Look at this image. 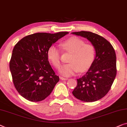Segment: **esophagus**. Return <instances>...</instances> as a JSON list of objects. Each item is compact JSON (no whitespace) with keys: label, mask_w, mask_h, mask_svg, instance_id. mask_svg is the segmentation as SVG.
I'll list each match as a JSON object with an SVG mask.
<instances>
[{"label":"esophagus","mask_w":127,"mask_h":127,"mask_svg":"<svg viewBox=\"0 0 127 127\" xmlns=\"http://www.w3.org/2000/svg\"><path fill=\"white\" fill-rule=\"evenodd\" d=\"M60 79L61 80H67V78H65V77H60Z\"/></svg>","instance_id":"34e87169"}]
</instances>
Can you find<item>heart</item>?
Here are the masks:
<instances>
[{
    "mask_svg": "<svg viewBox=\"0 0 127 127\" xmlns=\"http://www.w3.org/2000/svg\"><path fill=\"white\" fill-rule=\"evenodd\" d=\"M64 50L72 53L69 60L70 64L62 66L60 73L62 76L69 77L78 72L85 71L89 69L94 62L95 55V49L93 45L85 44L80 38L74 36L62 42L61 44ZM47 57L56 68L61 65V51L57 46L53 45L47 51Z\"/></svg>",
    "mask_w": 127,
    "mask_h": 127,
    "instance_id": "heart-1",
    "label": "heart"
}]
</instances>
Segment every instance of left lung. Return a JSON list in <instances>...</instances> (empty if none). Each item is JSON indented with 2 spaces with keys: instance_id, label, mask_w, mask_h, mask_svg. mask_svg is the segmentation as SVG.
I'll return each mask as SVG.
<instances>
[{
  "instance_id": "left-lung-1",
  "label": "left lung",
  "mask_w": 127,
  "mask_h": 127,
  "mask_svg": "<svg viewBox=\"0 0 127 127\" xmlns=\"http://www.w3.org/2000/svg\"><path fill=\"white\" fill-rule=\"evenodd\" d=\"M71 34L89 40L95 51L94 62L84 76L77 79L72 93L82 101H95L107 94L116 76L115 51L107 40L95 33L81 31Z\"/></svg>"
}]
</instances>
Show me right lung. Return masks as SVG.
<instances>
[{
  "mask_svg": "<svg viewBox=\"0 0 127 127\" xmlns=\"http://www.w3.org/2000/svg\"><path fill=\"white\" fill-rule=\"evenodd\" d=\"M68 33H35L23 38L15 45L10 69L16 89L27 100H43L59 81V77L49 64L47 51Z\"/></svg>",
  "mask_w": 127,
  "mask_h": 127,
  "instance_id": "obj_1",
  "label": "right lung"
}]
</instances>
